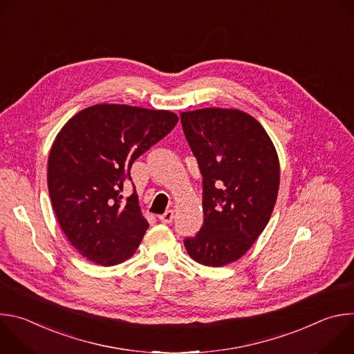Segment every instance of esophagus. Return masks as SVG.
<instances>
[{
  "label": "esophagus",
  "instance_id": "esophagus-1",
  "mask_svg": "<svg viewBox=\"0 0 354 354\" xmlns=\"http://www.w3.org/2000/svg\"><path fill=\"white\" fill-rule=\"evenodd\" d=\"M174 220V210H167L164 214L160 216V221L164 224H169Z\"/></svg>",
  "mask_w": 354,
  "mask_h": 354
}]
</instances>
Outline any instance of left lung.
<instances>
[{"label": "left lung", "mask_w": 354, "mask_h": 354, "mask_svg": "<svg viewBox=\"0 0 354 354\" xmlns=\"http://www.w3.org/2000/svg\"><path fill=\"white\" fill-rule=\"evenodd\" d=\"M203 176L205 221L185 239L189 257L220 268L243 257L268 225L276 205L280 165L262 124L238 109L180 113Z\"/></svg>", "instance_id": "8db88e82"}]
</instances>
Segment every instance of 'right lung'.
I'll use <instances>...</instances> for the list:
<instances>
[{
	"instance_id": "right-lung-1",
	"label": "right lung",
	"mask_w": 354,
	"mask_h": 354,
	"mask_svg": "<svg viewBox=\"0 0 354 354\" xmlns=\"http://www.w3.org/2000/svg\"><path fill=\"white\" fill-rule=\"evenodd\" d=\"M178 123L169 111L99 104L78 112L48 154L47 186L57 221L88 261L113 266L133 257L148 223L137 193L123 201L133 162Z\"/></svg>"
}]
</instances>
